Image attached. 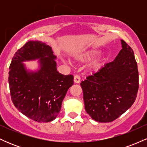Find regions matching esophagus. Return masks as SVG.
<instances>
[{
	"mask_svg": "<svg viewBox=\"0 0 147 147\" xmlns=\"http://www.w3.org/2000/svg\"><path fill=\"white\" fill-rule=\"evenodd\" d=\"M74 82H75V83H77V84L80 83V82H81L80 77H79V75H75V77H74Z\"/></svg>",
	"mask_w": 147,
	"mask_h": 147,
	"instance_id": "obj_1",
	"label": "esophagus"
}]
</instances>
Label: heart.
<instances>
[{
	"instance_id": "obj_1",
	"label": "heart",
	"mask_w": 147,
	"mask_h": 147,
	"mask_svg": "<svg viewBox=\"0 0 147 147\" xmlns=\"http://www.w3.org/2000/svg\"><path fill=\"white\" fill-rule=\"evenodd\" d=\"M99 52H100V50L97 48L90 49V50L77 53V55H75V58L76 60L79 61H86L92 59V58L98 55ZM101 66H102V63L100 61H95L90 65V70L92 71H97L99 69H100Z\"/></svg>"
}]
</instances>
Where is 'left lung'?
Wrapping results in <instances>:
<instances>
[{
    "label": "left lung",
    "mask_w": 147,
    "mask_h": 147,
    "mask_svg": "<svg viewBox=\"0 0 147 147\" xmlns=\"http://www.w3.org/2000/svg\"><path fill=\"white\" fill-rule=\"evenodd\" d=\"M114 61L81 82L85 110L99 122H111L133 105L139 87L138 65L124 40Z\"/></svg>",
    "instance_id": "obj_1"
}]
</instances>
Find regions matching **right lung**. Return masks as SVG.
<instances>
[{
  "label": "right lung",
  "mask_w": 147,
  "mask_h": 147,
  "mask_svg": "<svg viewBox=\"0 0 147 147\" xmlns=\"http://www.w3.org/2000/svg\"><path fill=\"white\" fill-rule=\"evenodd\" d=\"M40 59V69L28 72L22 62ZM56 57L51 47L30 41L20 48L9 65V86L11 101L21 113L37 122H49L57 117L72 75L57 71Z\"/></svg>",
  "instance_id": "add662e5"
}]
</instances>
